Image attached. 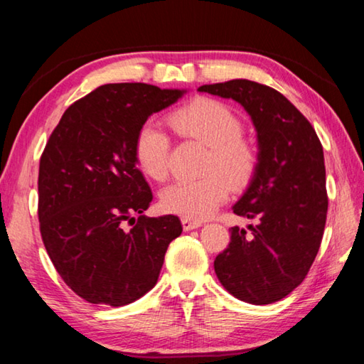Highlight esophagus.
<instances>
[{"mask_svg": "<svg viewBox=\"0 0 364 364\" xmlns=\"http://www.w3.org/2000/svg\"><path fill=\"white\" fill-rule=\"evenodd\" d=\"M181 225H183V230H184V231H191V230H196V228H199L202 223H200V221H194V220L183 218V220H181Z\"/></svg>", "mask_w": 364, "mask_h": 364, "instance_id": "esophagus-1", "label": "esophagus"}]
</instances>
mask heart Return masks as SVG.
<instances>
[{"mask_svg":"<svg viewBox=\"0 0 364 364\" xmlns=\"http://www.w3.org/2000/svg\"><path fill=\"white\" fill-rule=\"evenodd\" d=\"M171 125L183 136L210 147L205 173L197 181L180 180L168 184L160 194L164 210L188 220H204L228 197L230 186L241 189L257 168V152L242 139L244 125L236 112L215 100L188 104L170 117ZM170 138L154 120H146L134 138V159L139 168L154 180L168 173Z\"/></svg>","mask_w":364,"mask_h":364,"instance_id":"obj_1","label":"heart"}]
</instances>
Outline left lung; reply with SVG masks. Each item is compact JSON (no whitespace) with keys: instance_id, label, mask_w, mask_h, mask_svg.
I'll list each match as a JSON object with an SVG mask.
<instances>
[{"instance_id":"left-lung-1","label":"left lung","mask_w":364,"mask_h":364,"mask_svg":"<svg viewBox=\"0 0 364 364\" xmlns=\"http://www.w3.org/2000/svg\"><path fill=\"white\" fill-rule=\"evenodd\" d=\"M197 91L241 104L258 143L255 173L232 205L255 225L231 228L215 273L236 299L273 304L305 279L321 245L328 213L323 146L300 110L267 85L241 78Z\"/></svg>"}]
</instances>
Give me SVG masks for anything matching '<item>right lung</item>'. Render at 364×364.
<instances>
[{"label": "right lung", "instance_id": "add662e5", "mask_svg": "<svg viewBox=\"0 0 364 364\" xmlns=\"http://www.w3.org/2000/svg\"><path fill=\"white\" fill-rule=\"evenodd\" d=\"M184 93L102 85L65 110L43 151V244L65 284L90 304L123 306L149 292L168 244L183 231L175 215H143L152 193L134 159V138L152 114Z\"/></svg>", "mask_w": 364, "mask_h": 364}]
</instances>
